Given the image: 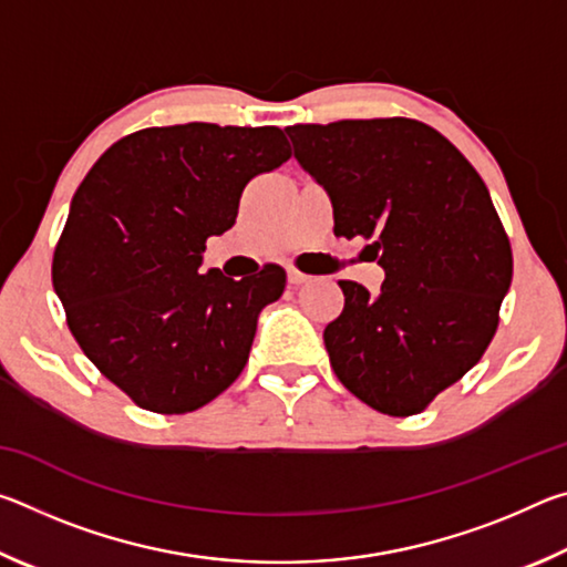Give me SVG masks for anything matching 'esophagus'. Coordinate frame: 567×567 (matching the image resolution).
Here are the masks:
<instances>
[{
  "mask_svg": "<svg viewBox=\"0 0 567 567\" xmlns=\"http://www.w3.org/2000/svg\"><path fill=\"white\" fill-rule=\"evenodd\" d=\"M312 277L310 275H305V272H300V270H295V267H290V270H287V282L290 285H305V282H310Z\"/></svg>",
  "mask_w": 567,
  "mask_h": 567,
  "instance_id": "obj_1",
  "label": "esophagus"
}]
</instances>
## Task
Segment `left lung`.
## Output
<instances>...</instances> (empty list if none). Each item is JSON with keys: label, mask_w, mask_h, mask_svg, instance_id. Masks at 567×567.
Returning a JSON list of instances; mask_svg holds the SVG:
<instances>
[{"label": "left lung", "mask_w": 567, "mask_h": 567, "mask_svg": "<svg viewBox=\"0 0 567 567\" xmlns=\"http://www.w3.org/2000/svg\"><path fill=\"white\" fill-rule=\"evenodd\" d=\"M302 169L328 189L334 235L370 239L378 295L340 280L324 328L334 375L385 415H417L483 358L513 280V249L483 177L417 120L287 127Z\"/></svg>", "instance_id": "obj_1"}]
</instances>
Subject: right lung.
I'll list each match as a JSON object with an SVG mask.
<instances>
[{
	"label": "right lung",
	"mask_w": 567,
	"mask_h": 567,
	"mask_svg": "<svg viewBox=\"0 0 567 567\" xmlns=\"http://www.w3.org/2000/svg\"><path fill=\"white\" fill-rule=\"evenodd\" d=\"M280 127L209 122L132 132L76 187L54 247L66 324L104 378L140 408L182 415L243 372L257 315L287 275L199 272L207 237L235 225L245 185L290 159Z\"/></svg>",
	"instance_id": "1"
}]
</instances>
